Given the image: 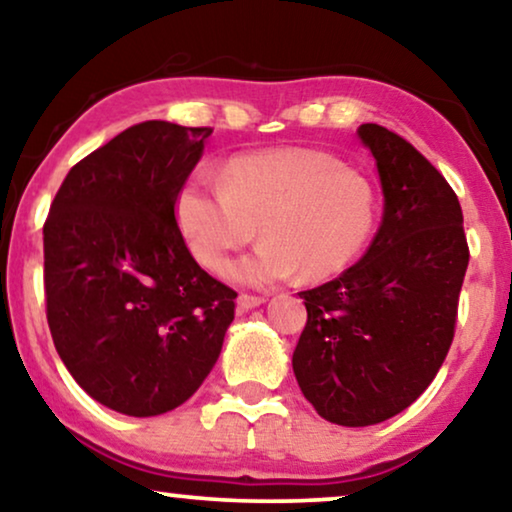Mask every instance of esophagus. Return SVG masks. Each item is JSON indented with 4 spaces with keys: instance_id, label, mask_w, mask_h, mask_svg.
<instances>
[{
    "instance_id": "obj_1",
    "label": "esophagus",
    "mask_w": 512,
    "mask_h": 512,
    "mask_svg": "<svg viewBox=\"0 0 512 512\" xmlns=\"http://www.w3.org/2000/svg\"><path fill=\"white\" fill-rule=\"evenodd\" d=\"M263 303H265L263 296H251V293H240V298H237V307H240L242 312L254 310V307L263 305Z\"/></svg>"
}]
</instances>
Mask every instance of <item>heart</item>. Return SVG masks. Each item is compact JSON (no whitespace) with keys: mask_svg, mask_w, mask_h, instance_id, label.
I'll use <instances>...</instances> for the list:
<instances>
[{"mask_svg":"<svg viewBox=\"0 0 512 512\" xmlns=\"http://www.w3.org/2000/svg\"><path fill=\"white\" fill-rule=\"evenodd\" d=\"M179 233L195 263L221 272L258 233L254 254L228 268L244 286L321 282L347 270L377 226V193L331 153L277 149L230 158L219 181L195 172L174 200Z\"/></svg>","mask_w":512,"mask_h":512,"instance_id":"obj_1","label":"heart"}]
</instances>
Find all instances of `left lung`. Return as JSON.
<instances>
[{
	"label": "left lung",
	"instance_id": "obj_1",
	"mask_svg": "<svg viewBox=\"0 0 512 512\" xmlns=\"http://www.w3.org/2000/svg\"><path fill=\"white\" fill-rule=\"evenodd\" d=\"M384 193L380 230L333 282L300 291L307 324L293 352L303 396L328 422L370 426L424 394L450 352L468 268L464 214L410 142L363 123Z\"/></svg>",
	"mask_w": 512,
	"mask_h": 512
}]
</instances>
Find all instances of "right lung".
Here are the masks:
<instances>
[{
    "instance_id": "add662e5",
    "label": "right lung",
    "mask_w": 512,
    "mask_h": 512,
    "mask_svg": "<svg viewBox=\"0 0 512 512\" xmlns=\"http://www.w3.org/2000/svg\"><path fill=\"white\" fill-rule=\"evenodd\" d=\"M209 128L144 121L79 160L44 223L46 319L79 387L130 417L188 401L237 293L195 263L174 200Z\"/></svg>"
}]
</instances>
